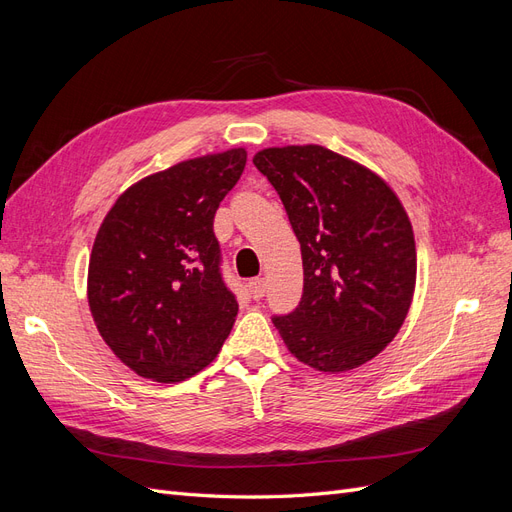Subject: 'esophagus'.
Masks as SVG:
<instances>
[{
    "mask_svg": "<svg viewBox=\"0 0 512 512\" xmlns=\"http://www.w3.org/2000/svg\"><path fill=\"white\" fill-rule=\"evenodd\" d=\"M265 292H267V284L262 277H256V280L250 282V294L254 297V301H260L262 297H265Z\"/></svg>",
    "mask_w": 512,
    "mask_h": 512,
    "instance_id": "1",
    "label": "esophagus"
}]
</instances>
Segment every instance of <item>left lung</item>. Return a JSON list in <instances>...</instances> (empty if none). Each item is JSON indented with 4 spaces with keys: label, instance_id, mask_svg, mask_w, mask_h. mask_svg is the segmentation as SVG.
<instances>
[{
    "label": "left lung",
    "instance_id": "8db88e82",
    "mask_svg": "<svg viewBox=\"0 0 512 512\" xmlns=\"http://www.w3.org/2000/svg\"><path fill=\"white\" fill-rule=\"evenodd\" d=\"M301 243L303 294L273 316L288 350L320 371L354 369L393 342L410 309L416 250L408 215L378 175L320 145L258 151Z\"/></svg>",
    "mask_w": 512,
    "mask_h": 512
}]
</instances>
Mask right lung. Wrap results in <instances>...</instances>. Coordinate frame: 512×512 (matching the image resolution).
<instances>
[{"instance_id": "obj_1", "label": "right lung", "mask_w": 512, "mask_h": 512, "mask_svg": "<svg viewBox=\"0 0 512 512\" xmlns=\"http://www.w3.org/2000/svg\"><path fill=\"white\" fill-rule=\"evenodd\" d=\"M247 153L170 166L123 192L89 258V309L104 342L138 376L179 382L218 356L239 303L222 275L213 218Z\"/></svg>"}]
</instances>
